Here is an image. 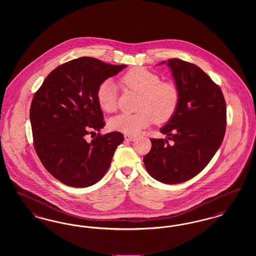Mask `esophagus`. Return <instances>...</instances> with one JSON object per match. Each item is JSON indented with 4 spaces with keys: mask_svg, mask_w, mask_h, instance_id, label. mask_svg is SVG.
I'll list each match as a JSON object with an SVG mask.
<instances>
[{
    "mask_svg": "<svg viewBox=\"0 0 256 256\" xmlns=\"http://www.w3.org/2000/svg\"><path fill=\"white\" fill-rule=\"evenodd\" d=\"M135 139H136L135 136L128 135V134H124V140H126V141H134Z\"/></svg>",
    "mask_w": 256,
    "mask_h": 256,
    "instance_id": "esophagus-1",
    "label": "esophagus"
}]
</instances>
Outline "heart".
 <instances>
[{"mask_svg":"<svg viewBox=\"0 0 256 256\" xmlns=\"http://www.w3.org/2000/svg\"><path fill=\"white\" fill-rule=\"evenodd\" d=\"M121 82L128 89L139 94L138 112L120 114L111 118L110 130L128 135L140 134L150 124L168 122L180 102V90L172 82L160 80L158 74L144 67H134L124 74ZM98 104L106 112H113L117 106V88L112 80L100 82L96 92Z\"/></svg>","mask_w":256,"mask_h":256,"instance_id":"b5f03b06","label":"heart"}]
</instances>
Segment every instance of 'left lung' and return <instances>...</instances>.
Wrapping results in <instances>:
<instances>
[{"mask_svg":"<svg viewBox=\"0 0 256 256\" xmlns=\"http://www.w3.org/2000/svg\"><path fill=\"white\" fill-rule=\"evenodd\" d=\"M167 63L180 90L176 111L160 132L174 141L150 139L144 156L150 176L160 182L176 184L194 178L219 150L226 126V106L219 86L195 64L172 58Z\"/></svg>","mask_w":256,"mask_h":256,"instance_id":"1","label":"left lung"}]
</instances>
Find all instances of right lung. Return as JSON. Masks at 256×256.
Here are the masks:
<instances>
[{
  "label": "right lung",
  "instance_id": "obj_1",
  "mask_svg": "<svg viewBox=\"0 0 256 256\" xmlns=\"http://www.w3.org/2000/svg\"><path fill=\"white\" fill-rule=\"evenodd\" d=\"M126 67L80 58L52 71L34 94L30 111L34 148L45 169L61 182L88 187L108 170L124 135L98 134L91 142L86 135L104 126L98 86Z\"/></svg>",
  "mask_w": 256,
  "mask_h": 256
}]
</instances>
